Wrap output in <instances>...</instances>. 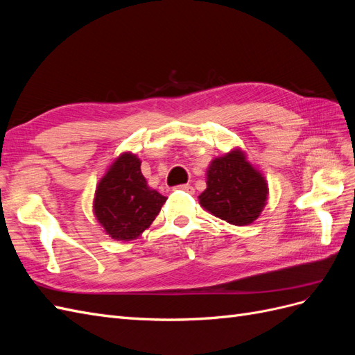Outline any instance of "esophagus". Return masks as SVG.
<instances>
[{
    "instance_id": "obj_1",
    "label": "esophagus",
    "mask_w": 355,
    "mask_h": 355,
    "mask_svg": "<svg viewBox=\"0 0 355 355\" xmlns=\"http://www.w3.org/2000/svg\"><path fill=\"white\" fill-rule=\"evenodd\" d=\"M178 189L185 191V192H188V194H194V192H196V189L192 188L191 185H180V187H178Z\"/></svg>"
}]
</instances>
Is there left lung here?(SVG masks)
Masks as SVG:
<instances>
[{
	"instance_id": "8db88e82",
	"label": "left lung",
	"mask_w": 355,
	"mask_h": 355,
	"mask_svg": "<svg viewBox=\"0 0 355 355\" xmlns=\"http://www.w3.org/2000/svg\"><path fill=\"white\" fill-rule=\"evenodd\" d=\"M206 184L198 200L213 216L237 227L261 216L268 200L266 179L240 148L210 161Z\"/></svg>"
}]
</instances>
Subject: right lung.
Wrapping results in <instances>:
<instances>
[{
	"label": "right lung",
	"instance_id": "1",
	"mask_svg": "<svg viewBox=\"0 0 355 355\" xmlns=\"http://www.w3.org/2000/svg\"><path fill=\"white\" fill-rule=\"evenodd\" d=\"M166 200L149 188L137 155L123 153L96 187L93 213L112 240L130 241L151 227Z\"/></svg>",
	"mask_w": 355,
	"mask_h": 355
}]
</instances>
